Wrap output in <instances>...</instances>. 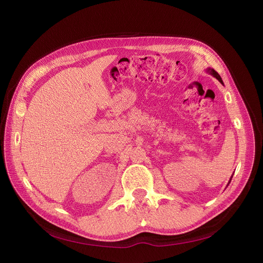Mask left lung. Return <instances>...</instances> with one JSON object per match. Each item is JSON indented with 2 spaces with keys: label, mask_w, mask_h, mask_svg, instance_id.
I'll list each match as a JSON object with an SVG mask.
<instances>
[{
  "label": "left lung",
  "mask_w": 263,
  "mask_h": 263,
  "mask_svg": "<svg viewBox=\"0 0 263 263\" xmlns=\"http://www.w3.org/2000/svg\"><path fill=\"white\" fill-rule=\"evenodd\" d=\"M207 71H208V72H210V73L212 74V76H213V77H215V78H216V79H217L221 84H223V83H222V80H221V78H220V76H219V74L217 73V71H215L213 68H208V70H207Z\"/></svg>",
  "instance_id": "left-lung-1"
}]
</instances>
